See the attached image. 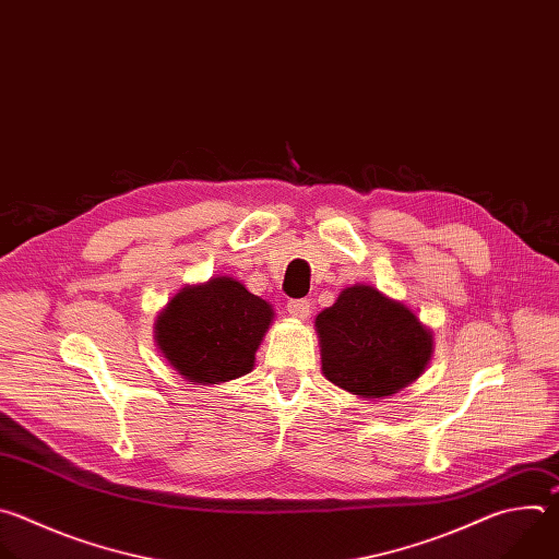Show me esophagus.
<instances>
[{
  "label": "esophagus",
  "mask_w": 559,
  "mask_h": 559,
  "mask_svg": "<svg viewBox=\"0 0 559 559\" xmlns=\"http://www.w3.org/2000/svg\"><path fill=\"white\" fill-rule=\"evenodd\" d=\"M286 308H288L290 317H295V319H306V317L310 314L312 304H310V299H290Z\"/></svg>",
  "instance_id": "1"
}]
</instances>
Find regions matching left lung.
<instances>
[{"mask_svg":"<svg viewBox=\"0 0 559 559\" xmlns=\"http://www.w3.org/2000/svg\"><path fill=\"white\" fill-rule=\"evenodd\" d=\"M314 325L325 379L364 399L399 392L420 377L431 355V332L372 286L342 290Z\"/></svg>","mask_w":559,"mask_h":559,"instance_id":"1","label":"left lung"}]
</instances>
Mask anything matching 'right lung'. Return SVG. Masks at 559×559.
I'll return each mask as SVG.
<instances>
[{"label": "right lung", "instance_id": "right-lung-1", "mask_svg": "<svg viewBox=\"0 0 559 559\" xmlns=\"http://www.w3.org/2000/svg\"><path fill=\"white\" fill-rule=\"evenodd\" d=\"M273 319L269 301L234 277L182 288L156 321L165 359L193 383H222L253 368L255 350Z\"/></svg>", "mask_w": 559, "mask_h": 559}]
</instances>
